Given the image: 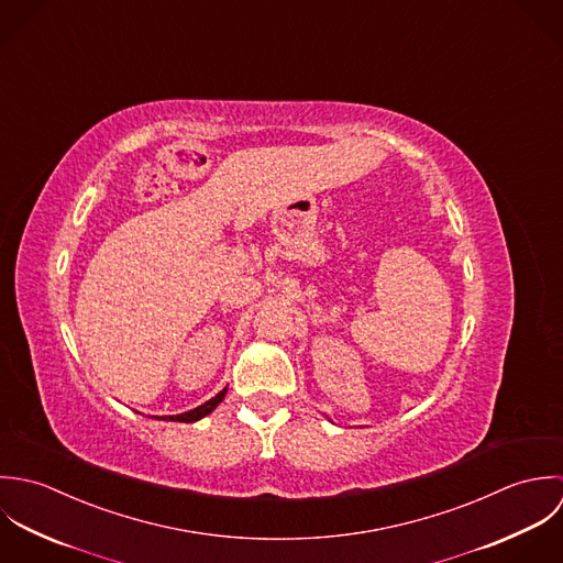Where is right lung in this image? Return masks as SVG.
Wrapping results in <instances>:
<instances>
[{
  "instance_id": "obj_1",
  "label": "right lung",
  "mask_w": 563,
  "mask_h": 563,
  "mask_svg": "<svg viewBox=\"0 0 563 563\" xmlns=\"http://www.w3.org/2000/svg\"><path fill=\"white\" fill-rule=\"evenodd\" d=\"M225 391L228 389H222L216 398H211L209 402H205V405H200V407H196V409H191V411H187V413H180V416H167V418H163V420H172V422H196V420H200V418H205V416H209L222 400H224Z\"/></svg>"
}]
</instances>
